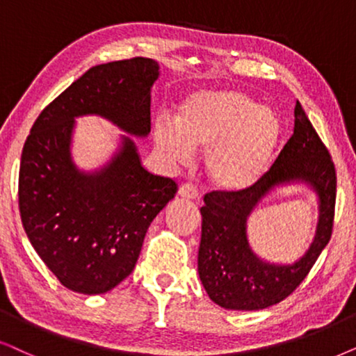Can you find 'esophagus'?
I'll use <instances>...</instances> for the list:
<instances>
[{
  "label": "esophagus",
  "instance_id": "obj_1",
  "mask_svg": "<svg viewBox=\"0 0 356 356\" xmlns=\"http://www.w3.org/2000/svg\"><path fill=\"white\" fill-rule=\"evenodd\" d=\"M179 195H181L184 200H197L198 191L193 184H184V186L179 188Z\"/></svg>",
  "mask_w": 356,
  "mask_h": 356
}]
</instances>
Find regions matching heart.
Wrapping results in <instances>:
<instances>
[{"label": "heart", "mask_w": 356, "mask_h": 356, "mask_svg": "<svg viewBox=\"0 0 356 356\" xmlns=\"http://www.w3.org/2000/svg\"><path fill=\"white\" fill-rule=\"evenodd\" d=\"M280 140V120L272 108L233 89L192 92L175 118L154 122V141L170 163H187L205 149L203 165L216 188L241 192L268 169Z\"/></svg>", "instance_id": "b5f03b06"}]
</instances>
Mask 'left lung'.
Returning <instances> with one entry per match:
<instances>
[{"label":"left lung","instance_id":"left-lung-1","mask_svg":"<svg viewBox=\"0 0 356 356\" xmlns=\"http://www.w3.org/2000/svg\"><path fill=\"white\" fill-rule=\"evenodd\" d=\"M296 183L307 185L318 197L320 220L315 239L296 263H267L250 248L247 220L270 191ZM335 192L337 175L332 158L296 102L295 130L268 172L245 191L210 192L203 198L198 277L210 300L225 309L259 311L290 296L329 244Z\"/></svg>","mask_w":356,"mask_h":356}]
</instances>
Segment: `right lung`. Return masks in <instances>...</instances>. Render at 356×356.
Masks as SVG:
<instances>
[{"label": "right lung", "instance_id": "obj_1", "mask_svg": "<svg viewBox=\"0 0 356 356\" xmlns=\"http://www.w3.org/2000/svg\"><path fill=\"white\" fill-rule=\"evenodd\" d=\"M158 78V61L143 56L92 66L42 111L24 145L22 226L71 291L101 295L125 280L151 221L177 192L172 179L143 168L131 138L149 135L151 88ZM83 115L106 118L127 134L113 158L88 173L70 154L75 118Z\"/></svg>", "mask_w": 356, "mask_h": 356}]
</instances>
